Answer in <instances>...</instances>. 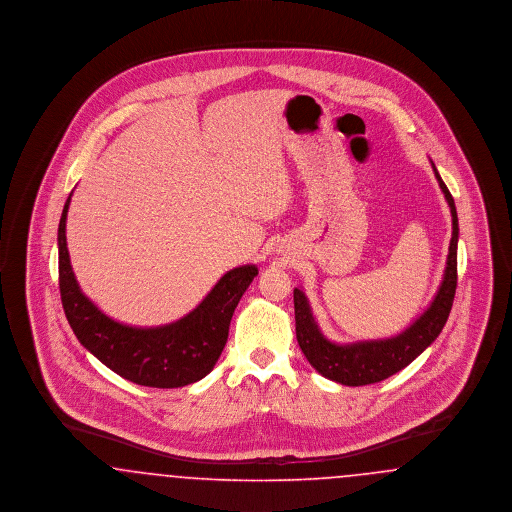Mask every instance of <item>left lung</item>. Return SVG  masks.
Here are the masks:
<instances>
[{"instance_id": "left-lung-1", "label": "left lung", "mask_w": 512, "mask_h": 512, "mask_svg": "<svg viewBox=\"0 0 512 512\" xmlns=\"http://www.w3.org/2000/svg\"><path fill=\"white\" fill-rule=\"evenodd\" d=\"M432 167L436 172L439 188L451 209L453 234L449 244L447 267H445L438 293L430 303V307L416 318L407 330L386 340L355 341L345 345L334 343L324 338V334L320 332L305 293L299 288L293 290L297 343L318 374H322L332 382H338L343 386H366V384H376L390 378L395 372L411 365L428 345H432V341L438 338L439 332L447 322L453 307L455 290H457L459 219H457L453 195L449 194L447 186L443 184L434 163Z\"/></svg>"}]
</instances>
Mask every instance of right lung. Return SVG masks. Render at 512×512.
I'll list each match as a JSON object with an SVG mask.
<instances>
[{
    "label": "right lung",
    "instance_id": "1",
    "mask_svg": "<svg viewBox=\"0 0 512 512\" xmlns=\"http://www.w3.org/2000/svg\"><path fill=\"white\" fill-rule=\"evenodd\" d=\"M73 195V194H71ZM59 220V290L74 336L107 368L147 388H182L205 378L217 365L228 340V326L242 295L259 274L255 265L228 270L186 317L157 326H126L103 315L82 293L67 249V213Z\"/></svg>",
    "mask_w": 512,
    "mask_h": 512
}]
</instances>
